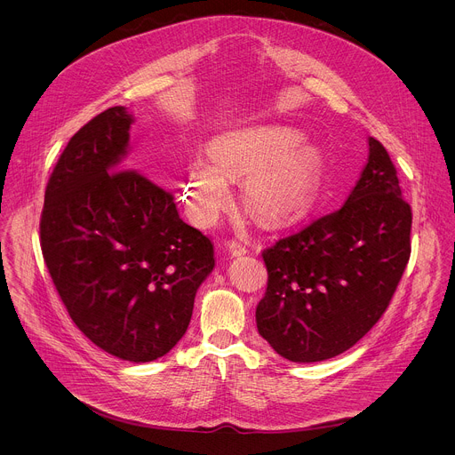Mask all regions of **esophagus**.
Here are the masks:
<instances>
[{"mask_svg":"<svg viewBox=\"0 0 455 455\" xmlns=\"http://www.w3.org/2000/svg\"><path fill=\"white\" fill-rule=\"evenodd\" d=\"M227 248L232 255H244L248 251V243L243 239H230L227 243Z\"/></svg>","mask_w":455,"mask_h":455,"instance_id":"1","label":"esophagus"}]
</instances>
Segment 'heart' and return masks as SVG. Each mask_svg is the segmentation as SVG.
<instances>
[{
    "instance_id": "heart-1",
    "label": "heart",
    "mask_w": 455,
    "mask_h": 455,
    "mask_svg": "<svg viewBox=\"0 0 455 455\" xmlns=\"http://www.w3.org/2000/svg\"><path fill=\"white\" fill-rule=\"evenodd\" d=\"M295 142L297 135L281 127L243 129L214 140V164L196 158L185 172L181 198L190 218L202 225L218 220L232 198L227 178H244V204L261 223L302 216L315 202L318 171L311 153Z\"/></svg>"
}]
</instances>
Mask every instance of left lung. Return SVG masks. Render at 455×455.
I'll return each mask as SVG.
<instances>
[{"label": "left lung", "mask_w": 455, "mask_h": 455, "mask_svg": "<svg viewBox=\"0 0 455 455\" xmlns=\"http://www.w3.org/2000/svg\"><path fill=\"white\" fill-rule=\"evenodd\" d=\"M412 211L387 149L369 158L347 202L263 251L257 330L281 356L320 362L353 347L391 302L411 257Z\"/></svg>", "instance_id": "1"}]
</instances>
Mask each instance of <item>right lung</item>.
<instances>
[{"label":"right lung","mask_w":455,"mask_h":455,"mask_svg":"<svg viewBox=\"0 0 455 455\" xmlns=\"http://www.w3.org/2000/svg\"><path fill=\"white\" fill-rule=\"evenodd\" d=\"M132 122L124 106L108 108L70 139L46 185L39 234L76 326L116 358L151 362L185 335L214 246L180 220L169 188L127 169Z\"/></svg>","instance_id":"1"}]
</instances>
